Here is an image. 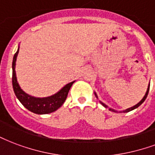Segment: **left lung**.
Masks as SVG:
<instances>
[{
    "instance_id": "8db88e82",
    "label": "left lung",
    "mask_w": 155,
    "mask_h": 155,
    "mask_svg": "<svg viewBox=\"0 0 155 155\" xmlns=\"http://www.w3.org/2000/svg\"><path fill=\"white\" fill-rule=\"evenodd\" d=\"M149 90H150V84H149V85H148L147 90H146V93H145V96L143 97V98H142L141 100L139 102L138 104H136L135 106L131 107H129V108H127V109L123 110V111H119V113H128V112H130V111H132V110L137 108V107H138L139 106H140V105H141V104H143V103H144V101H145V99H146V98H147V95H148V94H149ZM94 94H95V96H96V98H98V95L96 94V93H95V92H94ZM99 102H100V104H102V105H103V106H104V107H106V108H108V109H109L110 111H112V112H113V113H118V111H117V110H115V109H113V108H111V107H108L107 106V105L105 104H104L103 102H101V101H99Z\"/></svg>"
}]
</instances>
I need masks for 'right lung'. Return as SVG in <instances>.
I'll return each mask as SVG.
<instances>
[{"label": "right lung", "mask_w": 155, "mask_h": 155, "mask_svg": "<svg viewBox=\"0 0 155 155\" xmlns=\"http://www.w3.org/2000/svg\"><path fill=\"white\" fill-rule=\"evenodd\" d=\"M19 53V48L18 50L14 55L13 62H12V84L15 94L19 99V102L24 105L25 108L29 110L30 112L36 114H48L55 112L60 107H61L64 102L66 101L69 90L74 81L67 84L62 89H61L55 94L45 97V98H37L26 94L23 90L19 83L17 81L16 73H15V62H16L17 56Z\"/></svg>", "instance_id": "obj_1"}]
</instances>
